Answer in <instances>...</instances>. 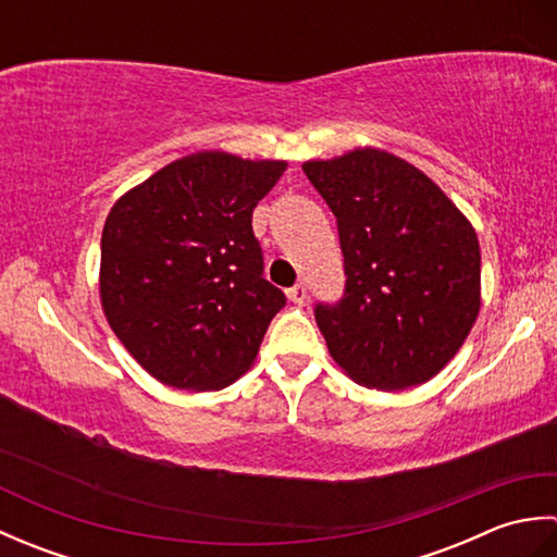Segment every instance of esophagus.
<instances>
[{"mask_svg": "<svg viewBox=\"0 0 557 557\" xmlns=\"http://www.w3.org/2000/svg\"><path fill=\"white\" fill-rule=\"evenodd\" d=\"M287 297L292 304L304 306L306 299H309V292H306V285H294L292 289H287Z\"/></svg>", "mask_w": 557, "mask_h": 557, "instance_id": "obj_1", "label": "esophagus"}]
</instances>
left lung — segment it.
<instances>
[{
	"label": "left lung",
	"mask_w": 557,
	"mask_h": 557,
	"mask_svg": "<svg viewBox=\"0 0 557 557\" xmlns=\"http://www.w3.org/2000/svg\"><path fill=\"white\" fill-rule=\"evenodd\" d=\"M304 172L337 218L345 297L318 304L330 357L351 381L407 389L465 345L481 309L476 232L441 186L393 152L357 148Z\"/></svg>",
	"instance_id": "left-lung-1"
}]
</instances>
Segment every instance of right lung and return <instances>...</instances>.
Wrapping results in <instances>:
<instances>
[{
	"label": "right lung",
	"instance_id": "obj_1",
	"mask_svg": "<svg viewBox=\"0 0 557 557\" xmlns=\"http://www.w3.org/2000/svg\"><path fill=\"white\" fill-rule=\"evenodd\" d=\"M285 170V160L203 150L112 206L102 230V311L156 381L206 393L251 369L287 301L263 277L251 218Z\"/></svg>",
	"mask_w": 557,
	"mask_h": 557
}]
</instances>
